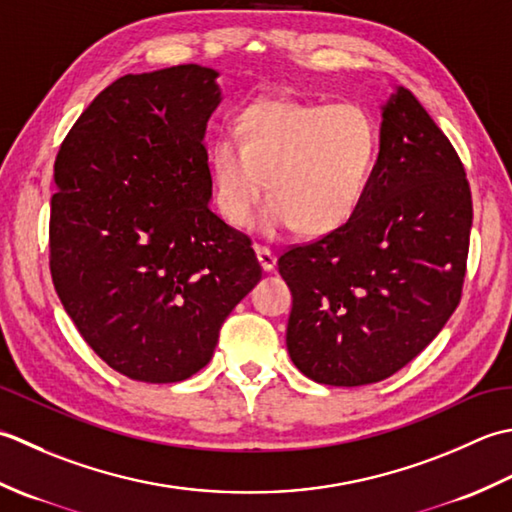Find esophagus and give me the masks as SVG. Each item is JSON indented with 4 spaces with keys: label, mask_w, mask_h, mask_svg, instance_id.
<instances>
[{
    "label": "esophagus",
    "mask_w": 512,
    "mask_h": 512,
    "mask_svg": "<svg viewBox=\"0 0 512 512\" xmlns=\"http://www.w3.org/2000/svg\"><path fill=\"white\" fill-rule=\"evenodd\" d=\"M254 252H256V258H258V265L263 267L265 271H271L276 267V254L271 252L269 247L265 245H254Z\"/></svg>",
    "instance_id": "obj_1"
}]
</instances>
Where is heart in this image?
I'll return each instance as SVG.
<instances>
[{
  "mask_svg": "<svg viewBox=\"0 0 512 512\" xmlns=\"http://www.w3.org/2000/svg\"><path fill=\"white\" fill-rule=\"evenodd\" d=\"M378 156V128L356 103L267 99L241 112L234 141L210 148V185L227 225H247L267 187L256 229L298 227L322 236L356 214Z\"/></svg>",
  "mask_w": 512,
  "mask_h": 512,
  "instance_id": "obj_1",
  "label": "heart"
}]
</instances>
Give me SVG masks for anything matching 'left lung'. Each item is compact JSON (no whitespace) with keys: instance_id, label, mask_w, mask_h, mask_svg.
Masks as SVG:
<instances>
[{"instance_id":"obj_1","label":"left lung","mask_w":512,"mask_h":512,"mask_svg":"<svg viewBox=\"0 0 512 512\" xmlns=\"http://www.w3.org/2000/svg\"><path fill=\"white\" fill-rule=\"evenodd\" d=\"M471 225L460 156L398 88L382 106L378 163L356 214L278 258L294 298L296 367L320 384L362 387L409 364L460 305Z\"/></svg>"}]
</instances>
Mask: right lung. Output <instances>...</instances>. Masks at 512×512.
<instances>
[{
	"label": "right lung",
	"instance_id": "add662e5",
	"mask_svg": "<svg viewBox=\"0 0 512 512\" xmlns=\"http://www.w3.org/2000/svg\"><path fill=\"white\" fill-rule=\"evenodd\" d=\"M218 72L125 75L81 112L55 161L50 274L92 351L139 382L190 378L260 280L252 241L210 210L205 128Z\"/></svg>",
	"mask_w": 512,
	"mask_h": 512
}]
</instances>
